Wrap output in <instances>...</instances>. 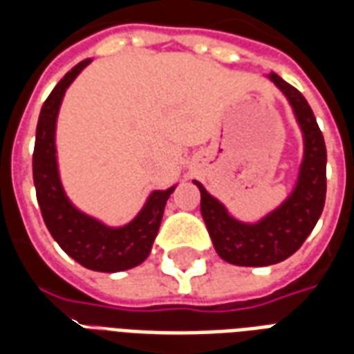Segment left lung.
<instances>
[{
    "label": "left lung",
    "instance_id": "8db88e82",
    "mask_svg": "<svg viewBox=\"0 0 354 354\" xmlns=\"http://www.w3.org/2000/svg\"><path fill=\"white\" fill-rule=\"evenodd\" d=\"M294 109L304 134V159L294 189L279 207L254 223L241 222L220 201L193 180L201 192V214L218 256L243 267L273 266L296 252L319 222L326 199V146L304 94L277 73H269Z\"/></svg>",
    "mask_w": 354,
    "mask_h": 354
}]
</instances>
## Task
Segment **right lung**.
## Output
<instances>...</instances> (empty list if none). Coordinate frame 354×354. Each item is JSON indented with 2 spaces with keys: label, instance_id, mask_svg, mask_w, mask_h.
Listing matches in <instances>:
<instances>
[{
  "label": "right lung",
  "instance_id": "right-lung-1",
  "mask_svg": "<svg viewBox=\"0 0 354 354\" xmlns=\"http://www.w3.org/2000/svg\"><path fill=\"white\" fill-rule=\"evenodd\" d=\"M91 58L73 66L45 100L37 121L34 147V185L43 222L70 258L93 271L117 273L140 266L146 260L161 225L165 205L176 189H155L134 220L121 227H111L93 216L81 212L68 199L57 162V117L66 88L80 75Z\"/></svg>",
  "mask_w": 354,
  "mask_h": 354
}]
</instances>
